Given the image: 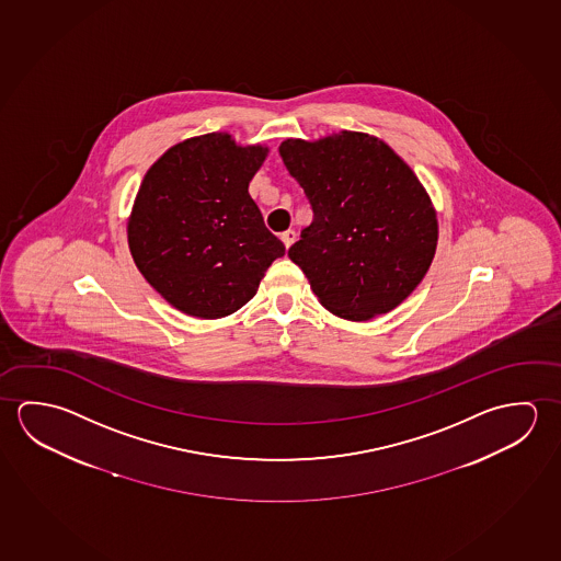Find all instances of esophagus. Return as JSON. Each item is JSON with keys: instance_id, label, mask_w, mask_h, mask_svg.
I'll list each match as a JSON object with an SVG mask.
<instances>
[{"instance_id": "esophagus-1", "label": "esophagus", "mask_w": 561, "mask_h": 561, "mask_svg": "<svg viewBox=\"0 0 561 561\" xmlns=\"http://www.w3.org/2000/svg\"><path fill=\"white\" fill-rule=\"evenodd\" d=\"M295 239H297V232L294 229H287L285 232H282V240H284L285 249H289L291 244H294Z\"/></svg>"}]
</instances>
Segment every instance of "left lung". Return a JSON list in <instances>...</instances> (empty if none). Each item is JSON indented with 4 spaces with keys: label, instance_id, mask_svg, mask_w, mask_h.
I'll return each instance as SVG.
<instances>
[{
    "label": "left lung",
    "instance_id": "1",
    "mask_svg": "<svg viewBox=\"0 0 561 561\" xmlns=\"http://www.w3.org/2000/svg\"><path fill=\"white\" fill-rule=\"evenodd\" d=\"M279 154L312 209L287 254L319 301L348 321L396 309L421 284L438 240L413 170L383 140L352 130L319 142L287 138Z\"/></svg>",
    "mask_w": 561,
    "mask_h": 561
}]
</instances>
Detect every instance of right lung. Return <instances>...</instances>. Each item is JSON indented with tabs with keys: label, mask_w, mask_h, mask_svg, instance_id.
<instances>
[{
	"label": "right lung",
	"mask_w": 561,
	"mask_h": 561,
	"mask_svg": "<svg viewBox=\"0 0 561 561\" xmlns=\"http://www.w3.org/2000/svg\"><path fill=\"white\" fill-rule=\"evenodd\" d=\"M266 154L211 133L170 148L145 175L130 215V254L175 309L199 319L239 311L284 256L249 193Z\"/></svg>",
	"instance_id": "right-lung-1"
}]
</instances>
